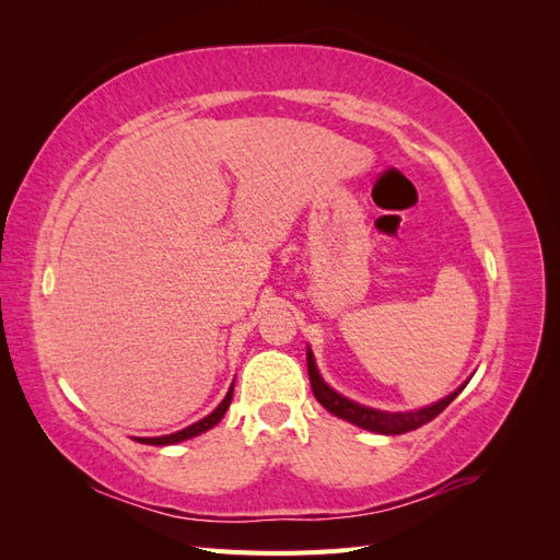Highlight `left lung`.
<instances>
[{
	"instance_id": "obj_1",
	"label": "left lung",
	"mask_w": 560,
	"mask_h": 560,
	"mask_svg": "<svg viewBox=\"0 0 560 560\" xmlns=\"http://www.w3.org/2000/svg\"><path fill=\"white\" fill-rule=\"evenodd\" d=\"M308 376H311L315 399L325 406L329 413L376 434H404V432L422 428L425 422L434 420L439 413H442L446 406L465 389V385H460L446 399L436 401L432 406H422V409H416V411H378V409H371V406H362L343 395H338L336 389H331L325 381H322L311 348H308Z\"/></svg>"
}]
</instances>
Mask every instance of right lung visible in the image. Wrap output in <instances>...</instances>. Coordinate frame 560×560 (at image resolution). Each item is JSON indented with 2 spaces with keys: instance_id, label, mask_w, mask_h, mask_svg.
I'll return each instance as SVG.
<instances>
[{
  "instance_id": "right-lung-1",
  "label": "right lung",
  "mask_w": 560,
  "mask_h": 560,
  "mask_svg": "<svg viewBox=\"0 0 560 560\" xmlns=\"http://www.w3.org/2000/svg\"><path fill=\"white\" fill-rule=\"evenodd\" d=\"M231 399H233V385L229 387V393H226V397L222 399V404H219L217 409H214L210 416H206L202 420L194 422V425L184 428V430H179V432H175V434H165V436H138V439H135V442H140V444H151V446H167V444H179V442H184V439L198 436V434H202V432H208L210 428H214L217 422L224 418V413H226V409H229Z\"/></svg>"
}]
</instances>
